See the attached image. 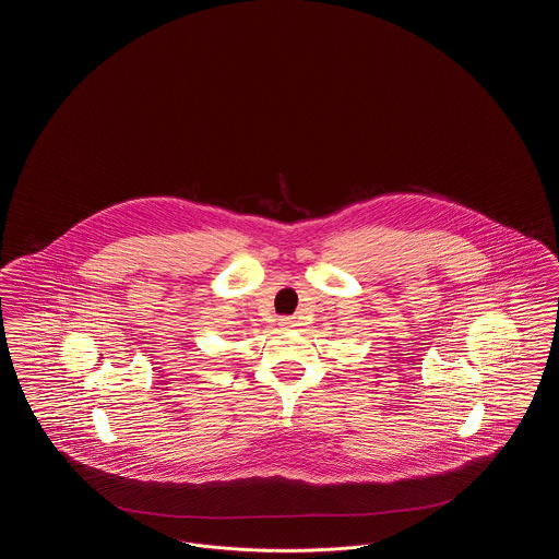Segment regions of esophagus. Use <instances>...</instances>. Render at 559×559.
I'll use <instances>...</instances> for the list:
<instances>
[{"mask_svg":"<svg viewBox=\"0 0 559 559\" xmlns=\"http://www.w3.org/2000/svg\"><path fill=\"white\" fill-rule=\"evenodd\" d=\"M278 324L285 329V331H292L297 326V320L292 319V317H283V319H278Z\"/></svg>","mask_w":559,"mask_h":559,"instance_id":"34e87169","label":"esophagus"}]
</instances>
